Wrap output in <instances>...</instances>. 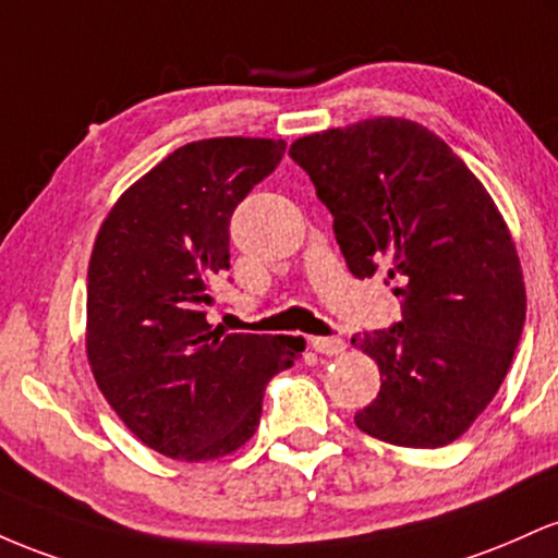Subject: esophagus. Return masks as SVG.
Wrapping results in <instances>:
<instances>
[{
  "label": "esophagus",
  "instance_id": "esophagus-1",
  "mask_svg": "<svg viewBox=\"0 0 558 558\" xmlns=\"http://www.w3.org/2000/svg\"><path fill=\"white\" fill-rule=\"evenodd\" d=\"M311 348L322 355H340L345 350V340L337 335L329 337H311Z\"/></svg>",
  "mask_w": 558,
  "mask_h": 558
}]
</instances>
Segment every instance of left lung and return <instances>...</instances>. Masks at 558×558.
<instances>
[{
  "mask_svg": "<svg viewBox=\"0 0 558 558\" xmlns=\"http://www.w3.org/2000/svg\"><path fill=\"white\" fill-rule=\"evenodd\" d=\"M290 158L335 216L350 274H385L400 298L398 324L353 337L381 374L355 424L392 446H448L498 392L524 327L496 203L440 136L403 118L303 136Z\"/></svg>",
  "mask_w": 558,
  "mask_h": 558,
  "instance_id": "1",
  "label": "left lung"
}]
</instances>
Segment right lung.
Segmentation results:
<instances>
[{
  "mask_svg": "<svg viewBox=\"0 0 558 558\" xmlns=\"http://www.w3.org/2000/svg\"><path fill=\"white\" fill-rule=\"evenodd\" d=\"M284 140L218 136L179 147L123 192L89 260L86 353L99 390L136 437L179 461L234 453L263 392L303 337L227 335L208 324L229 271V221Z\"/></svg>",
  "mask_w": 558,
  "mask_h": 558,
  "instance_id": "obj_1",
  "label": "right lung"
}]
</instances>
